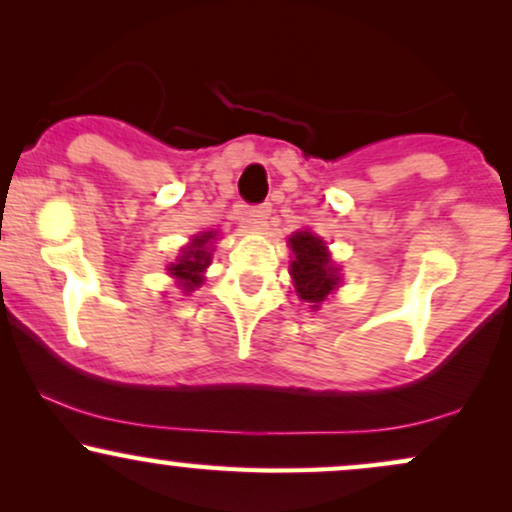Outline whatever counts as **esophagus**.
I'll return each mask as SVG.
<instances>
[{"mask_svg":"<svg viewBox=\"0 0 512 512\" xmlns=\"http://www.w3.org/2000/svg\"><path fill=\"white\" fill-rule=\"evenodd\" d=\"M269 214H272V207L269 205L245 207V209H240V221H243L248 229H264V226H267Z\"/></svg>","mask_w":512,"mask_h":512,"instance_id":"esophagus-1","label":"esophagus"}]
</instances>
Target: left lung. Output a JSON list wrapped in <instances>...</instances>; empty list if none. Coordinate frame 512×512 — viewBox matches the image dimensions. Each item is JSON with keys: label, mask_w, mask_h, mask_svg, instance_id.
I'll use <instances>...</instances> for the list:
<instances>
[{"label": "left lung", "mask_w": 512, "mask_h": 512, "mask_svg": "<svg viewBox=\"0 0 512 512\" xmlns=\"http://www.w3.org/2000/svg\"><path fill=\"white\" fill-rule=\"evenodd\" d=\"M291 250V276L295 283V293L305 303L319 307V303L334 291L338 283L336 269L331 267L324 240L310 231H298L291 238Z\"/></svg>", "instance_id": "left-lung-1"}]
</instances>
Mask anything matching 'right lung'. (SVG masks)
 <instances>
[{
  "mask_svg": "<svg viewBox=\"0 0 512 512\" xmlns=\"http://www.w3.org/2000/svg\"><path fill=\"white\" fill-rule=\"evenodd\" d=\"M214 238V233H202V236H195L193 243L188 248H183L181 257H178L176 264H171L169 274H174L178 281H181L183 291H193L202 283V272L209 264V248L207 243Z\"/></svg>",
  "mask_w": 512,
  "mask_h": 512,
  "instance_id": "obj_1",
  "label": "right lung"
}]
</instances>
